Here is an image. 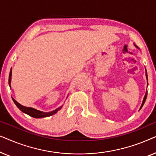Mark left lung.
<instances>
[{
  "label": "left lung",
  "mask_w": 156,
  "mask_h": 156,
  "mask_svg": "<svg viewBox=\"0 0 156 156\" xmlns=\"http://www.w3.org/2000/svg\"><path fill=\"white\" fill-rule=\"evenodd\" d=\"M134 45H135L136 48H138L137 46L135 44H134ZM146 79L147 80H148V75H147V72L146 73ZM147 94H148V91H146V95H145V97H144V100H143V102H142V104H141V106H140V108H141L142 107H143V106H144V103H145V101H146V98H147Z\"/></svg>",
  "instance_id": "obj_1"
}]
</instances>
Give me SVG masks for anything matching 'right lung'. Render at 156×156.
Instances as JSON below:
<instances>
[{
	"mask_svg": "<svg viewBox=\"0 0 156 156\" xmlns=\"http://www.w3.org/2000/svg\"><path fill=\"white\" fill-rule=\"evenodd\" d=\"M11 76H12V69L10 72L9 80H8V83H9L10 87V82H11ZM12 100H13L14 103L16 104V105L17 106H18V108H19V109H20V111H22L23 113H25V114H26L27 115H29V116L33 117V118H37V119L44 118V117H48V116H52V115H54L55 114H56V113L62 108V106H60V107L57 108L55 110L52 111V112H41V111L35 109V108H33L31 107H26V106L21 105V104H19L18 101H16V100L13 99V98H12Z\"/></svg>",
	"mask_w": 156,
	"mask_h": 156,
	"instance_id": "right-lung-1",
	"label": "right lung"
}]
</instances>
